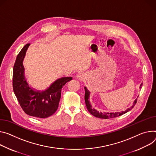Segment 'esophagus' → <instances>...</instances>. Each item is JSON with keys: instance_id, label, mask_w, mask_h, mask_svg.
<instances>
[{"instance_id": "34e87169", "label": "esophagus", "mask_w": 156, "mask_h": 156, "mask_svg": "<svg viewBox=\"0 0 156 156\" xmlns=\"http://www.w3.org/2000/svg\"><path fill=\"white\" fill-rule=\"evenodd\" d=\"M76 77L80 80H83V75L82 73H78L77 75H76Z\"/></svg>"}]
</instances>
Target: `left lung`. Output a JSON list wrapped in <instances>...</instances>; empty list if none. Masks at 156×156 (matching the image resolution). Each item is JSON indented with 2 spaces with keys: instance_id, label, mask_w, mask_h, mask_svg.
<instances>
[{
  "instance_id": "8db88e82",
  "label": "left lung",
  "mask_w": 156,
  "mask_h": 156,
  "mask_svg": "<svg viewBox=\"0 0 156 156\" xmlns=\"http://www.w3.org/2000/svg\"><path fill=\"white\" fill-rule=\"evenodd\" d=\"M142 84L143 83H141L140 86V88H141V87H142ZM84 90H85V95H84V100H85V103H86V106L87 108V109L88 110V111L90 112V113L92 115H93L94 116L96 117V118H101V119H109V118H116L119 116H121L125 113H126L127 112H128L129 111H130L131 109H133L134 106V105L136 104L137 103V99L136 98L135 101H134L133 105H132L131 106L130 108H128L127 110H126L125 111H122L121 112H100L99 111H96L95 109L93 108L90 101H89V98H90V91H88V90L86 88L84 87ZM138 98V97H137Z\"/></svg>"
}]
</instances>
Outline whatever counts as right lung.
Segmentation results:
<instances>
[{
    "mask_svg": "<svg viewBox=\"0 0 156 156\" xmlns=\"http://www.w3.org/2000/svg\"><path fill=\"white\" fill-rule=\"evenodd\" d=\"M30 44H26L18 54L13 68L12 85L17 100L27 115L46 118L57 110L61 98L62 88L72 77L56 80L45 91H35L27 83L24 75L23 58Z\"/></svg>",
    "mask_w": 156,
    "mask_h": 156,
    "instance_id": "1",
    "label": "right lung"
}]
</instances>
